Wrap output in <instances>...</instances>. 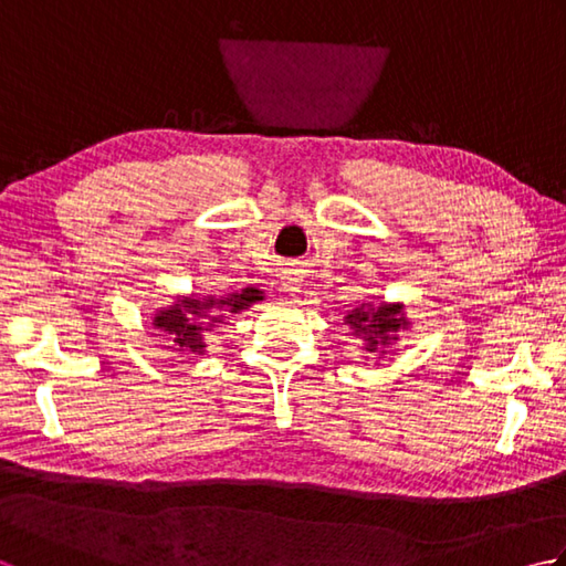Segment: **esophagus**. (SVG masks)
I'll return each mask as SVG.
<instances>
[{
  "mask_svg": "<svg viewBox=\"0 0 566 566\" xmlns=\"http://www.w3.org/2000/svg\"><path fill=\"white\" fill-rule=\"evenodd\" d=\"M282 290L284 292H292V294L302 290V280H298L296 272H292V270H284L282 272Z\"/></svg>",
  "mask_w": 566,
  "mask_h": 566,
  "instance_id": "obj_1",
  "label": "esophagus"
}]
</instances>
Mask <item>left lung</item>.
Segmentation results:
<instances>
[{"label":"left lung","instance_id":"left-lung-1","mask_svg":"<svg viewBox=\"0 0 566 566\" xmlns=\"http://www.w3.org/2000/svg\"><path fill=\"white\" fill-rule=\"evenodd\" d=\"M350 326L355 328V335H365L367 340V350L375 353L377 345H387L389 335L399 328H406L408 323L401 316V306L399 304H381V306H371V304H363L359 308H355L353 314H347L345 318Z\"/></svg>","mask_w":566,"mask_h":566}]
</instances>
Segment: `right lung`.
I'll list each match as a JSON object with an SVG mask.
<instances>
[{
	"label": "right lung",
	"mask_w": 566,
	"mask_h": 566,
	"mask_svg": "<svg viewBox=\"0 0 566 566\" xmlns=\"http://www.w3.org/2000/svg\"><path fill=\"white\" fill-rule=\"evenodd\" d=\"M262 292L260 290H243L240 294L221 296V298H185L170 308L160 311L155 316L153 326L163 328L170 333V340L179 347L182 353H199L207 347V331H211L216 323L223 321L228 314H240V311L248 308L252 302H260Z\"/></svg>",
	"instance_id": "add662e5"
}]
</instances>
